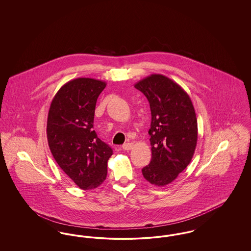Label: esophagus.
Segmentation results:
<instances>
[{"label":"esophagus","mask_w":251,"mask_h":251,"mask_svg":"<svg viewBox=\"0 0 251 251\" xmlns=\"http://www.w3.org/2000/svg\"><path fill=\"white\" fill-rule=\"evenodd\" d=\"M132 148H133V144L132 143H126L122 146V149H123L124 151H131Z\"/></svg>","instance_id":"34e87169"}]
</instances>
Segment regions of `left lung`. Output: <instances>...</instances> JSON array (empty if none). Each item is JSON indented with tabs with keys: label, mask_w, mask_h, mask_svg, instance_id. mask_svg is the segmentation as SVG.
Masks as SVG:
<instances>
[{
	"label": "left lung",
	"mask_w": 251,
	"mask_h": 251,
	"mask_svg": "<svg viewBox=\"0 0 251 251\" xmlns=\"http://www.w3.org/2000/svg\"><path fill=\"white\" fill-rule=\"evenodd\" d=\"M134 87L147 97L151 111V161L142 174L151 184L165 186L191 162L198 141L196 112L189 95L167 76L151 74Z\"/></svg>",
	"instance_id": "1"
}]
</instances>
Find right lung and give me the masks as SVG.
I'll list each match as a JSON object with an SVG mask.
<instances>
[{
	"label": "right lung",
	"instance_id": "1",
	"mask_svg": "<svg viewBox=\"0 0 251 251\" xmlns=\"http://www.w3.org/2000/svg\"><path fill=\"white\" fill-rule=\"evenodd\" d=\"M106 83L77 78L53 97L47 121L50 152L62 170L84 190L100 186L107 176L112 149L93 130L96 102Z\"/></svg>",
	"mask_w": 251,
	"mask_h": 251
}]
</instances>
